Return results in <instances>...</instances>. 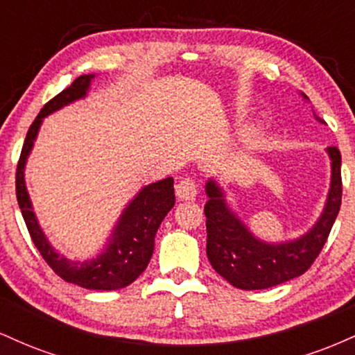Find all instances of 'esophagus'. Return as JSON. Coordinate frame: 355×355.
<instances>
[{
  "label": "esophagus",
  "instance_id": "1",
  "mask_svg": "<svg viewBox=\"0 0 355 355\" xmlns=\"http://www.w3.org/2000/svg\"><path fill=\"white\" fill-rule=\"evenodd\" d=\"M175 193L182 200H193L197 197V183L190 180V178H182L175 187Z\"/></svg>",
  "mask_w": 355,
  "mask_h": 355
}]
</instances>
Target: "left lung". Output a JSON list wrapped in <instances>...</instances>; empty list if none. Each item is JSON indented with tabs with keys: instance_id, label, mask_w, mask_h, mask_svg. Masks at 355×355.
<instances>
[{
	"instance_id": "obj_1",
	"label": "left lung",
	"mask_w": 355,
	"mask_h": 355,
	"mask_svg": "<svg viewBox=\"0 0 355 355\" xmlns=\"http://www.w3.org/2000/svg\"><path fill=\"white\" fill-rule=\"evenodd\" d=\"M327 152L332 160L327 205L315 227L295 242L268 245L257 240L229 210L217 183H207V257L227 282L242 291H260L295 279L312 267L327 242L342 202L340 152L336 146H329Z\"/></svg>"
}]
</instances>
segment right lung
Wrapping results in <instances>:
<instances>
[{"mask_svg":"<svg viewBox=\"0 0 355 355\" xmlns=\"http://www.w3.org/2000/svg\"><path fill=\"white\" fill-rule=\"evenodd\" d=\"M93 76L95 75L78 76L70 87L64 88L55 98L48 101L38 113V116L35 118L28 130L26 138H24L21 155H19L18 166H16V198H18V205L21 209L24 223H26V229L30 232L35 247L38 248L44 262L51 267L56 275L83 288L116 291V288L126 287L133 280H137V277L148 266L155 247V234H157L162 220L175 205L173 178L168 177L165 180L145 187L137 195L135 200L126 207L107 250L93 259L92 262L80 263L70 262V260L60 257L46 242L38 222H36L33 210H31V202L23 177L26 157L33 146L43 118L71 101L83 98Z\"/></svg>","mask_w":355,"mask_h":355,"instance_id":"obj_1","label":"right lung"}]
</instances>
